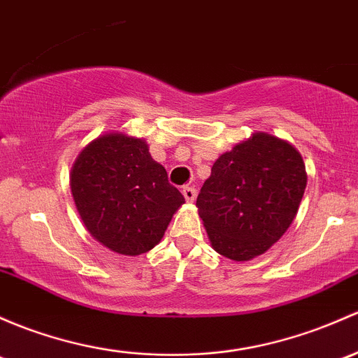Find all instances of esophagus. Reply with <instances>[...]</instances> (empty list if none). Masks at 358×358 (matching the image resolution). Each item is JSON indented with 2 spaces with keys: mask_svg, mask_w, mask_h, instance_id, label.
<instances>
[{
  "mask_svg": "<svg viewBox=\"0 0 358 358\" xmlns=\"http://www.w3.org/2000/svg\"><path fill=\"white\" fill-rule=\"evenodd\" d=\"M182 194H183V197H185L187 202H194L195 197H197V190H195L194 187H183Z\"/></svg>",
  "mask_w": 358,
  "mask_h": 358,
  "instance_id": "34e87169",
  "label": "esophagus"
}]
</instances>
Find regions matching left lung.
<instances>
[{"mask_svg": "<svg viewBox=\"0 0 358 358\" xmlns=\"http://www.w3.org/2000/svg\"><path fill=\"white\" fill-rule=\"evenodd\" d=\"M306 187L299 150L255 131L217 157L197 197L210 245L236 262L264 254L293 223Z\"/></svg>", "mask_w": 358, "mask_h": 358, "instance_id": "1", "label": "left lung"}]
</instances>
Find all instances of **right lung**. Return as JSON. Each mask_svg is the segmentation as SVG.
Returning a JSON list of instances; mask_svg holds the SVG:
<instances>
[{"label": "right lung", "mask_w": 358, "mask_h": 358, "mask_svg": "<svg viewBox=\"0 0 358 358\" xmlns=\"http://www.w3.org/2000/svg\"><path fill=\"white\" fill-rule=\"evenodd\" d=\"M75 206L101 245L141 255L163 238L185 202L166 169L150 157L144 138L111 131L82 149L70 173Z\"/></svg>", "instance_id": "right-lung-1"}]
</instances>
